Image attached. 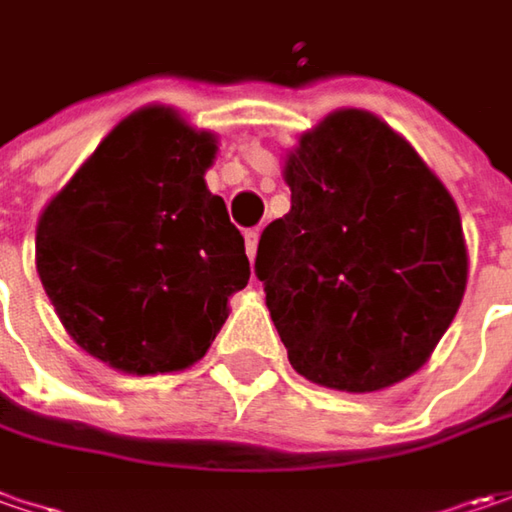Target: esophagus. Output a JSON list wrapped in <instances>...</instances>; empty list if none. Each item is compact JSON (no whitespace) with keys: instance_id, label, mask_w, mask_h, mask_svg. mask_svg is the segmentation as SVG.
Returning a JSON list of instances; mask_svg holds the SVG:
<instances>
[{"instance_id":"obj_1","label":"esophagus","mask_w":512,"mask_h":512,"mask_svg":"<svg viewBox=\"0 0 512 512\" xmlns=\"http://www.w3.org/2000/svg\"><path fill=\"white\" fill-rule=\"evenodd\" d=\"M257 240H260V232H257V229H249V232H246V255H249V260H255Z\"/></svg>"}]
</instances>
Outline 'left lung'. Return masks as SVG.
Returning <instances> with one entry per match:
<instances>
[{
  "label": "left lung",
  "instance_id": "obj_1",
  "mask_svg": "<svg viewBox=\"0 0 512 512\" xmlns=\"http://www.w3.org/2000/svg\"><path fill=\"white\" fill-rule=\"evenodd\" d=\"M289 215L257 243L255 274L297 374L368 394L411 377L467 283L462 218L385 121L340 110L289 155Z\"/></svg>",
  "mask_w": 512,
  "mask_h": 512
}]
</instances>
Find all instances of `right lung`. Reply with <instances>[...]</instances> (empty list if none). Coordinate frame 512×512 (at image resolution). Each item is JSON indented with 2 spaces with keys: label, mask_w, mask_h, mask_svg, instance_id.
Segmentation results:
<instances>
[{
  "label": "right lung",
  "mask_w": 512,
  "mask_h": 512,
  "mask_svg": "<svg viewBox=\"0 0 512 512\" xmlns=\"http://www.w3.org/2000/svg\"><path fill=\"white\" fill-rule=\"evenodd\" d=\"M215 138L141 110L50 201L36 269L70 337L130 374L198 362L249 283L243 235L203 172Z\"/></svg>",
  "instance_id": "add662e5"
}]
</instances>
